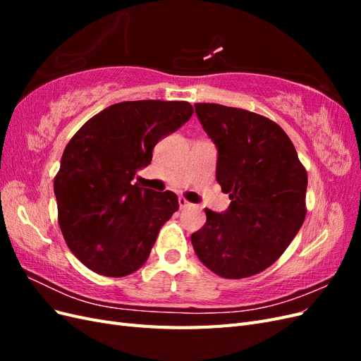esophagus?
Listing matches in <instances>:
<instances>
[{"label": "esophagus", "mask_w": 361, "mask_h": 361, "mask_svg": "<svg viewBox=\"0 0 361 361\" xmlns=\"http://www.w3.org/2000/svg\"><path fill=\"white\" fill-rule=\"evenodd\" d=\"M179 206H180V207H190L191 203H190L188 200H185L183 197H179Z\"/></svg>", "instance_id": "1"}]
</instances>
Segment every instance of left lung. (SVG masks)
<instances>
[{
  "mask_svg": "<svg viewBox=\"0 0 361 361\" xmlns=\"http://www.w3.org/2000/svg\"><path fill=\"white\" fill-rule=\"evenodd\" d=\"M194 108L216 147V182L231 199L220 214L204 209V226L191 235L194 251L220 277L255 276L274 264L301 228L307 173L272 120L220 104Z\"/></svg>",
  "mask_w": 361,
  "mask_h": 361,
  "instance_id": "1",
  "label": "left lung"
}]
</instances>
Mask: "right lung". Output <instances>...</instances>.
Masks as SVG:
<instances>
[{"mask_svg": "<svg viewBox=\"0 0 361 361\" xmlns=\"http://www.w3.org/2000/svg\"><path fill=\"white\" fill-rule=\"evenodd\" d=\"M183 101H126L105 108L76 133L54 179L61 233L82 264L123 277L145 264L159 228L179 209L176 194L140 188L159 140L187 123Z\"/></svg>", "mask_w": 361, "mask_h": 361, "instance_id": "1", "label": "right lung"}]
</instances>
